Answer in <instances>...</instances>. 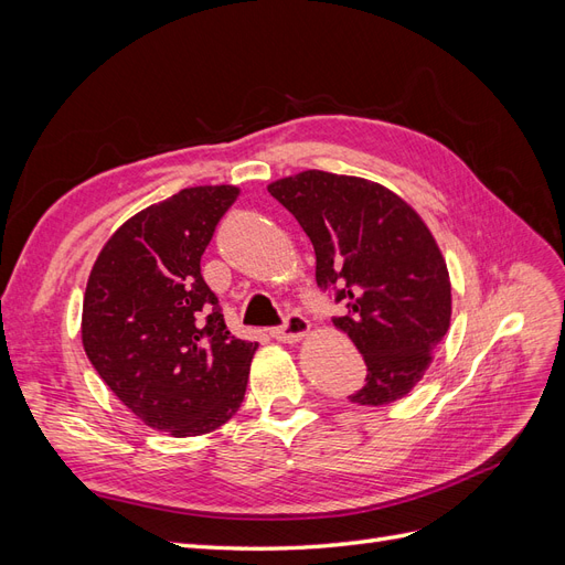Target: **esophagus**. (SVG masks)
<instances>
[{
	"instance_id": "34e87169",
	"label": "esophagus",
	"mask_w": 565,
	"mask_h": 565,
	"mask_svg": "<svg viewBox=\"0 0 565 565\" xmlns=\"http://www.w3.org/2000/svg\"><path fill=\"white\" fill-rule=\"evenodd\" d=\"M309 328H311L309 320H306L301 313H289V316H285L282 324H278V328H270V337L292 344V341L301 339L306 332H309Z\"/></svg>"
}]
</instances>
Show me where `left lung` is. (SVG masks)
Here are the masks:
<instances>
[{"label": "left lung", "mask_w": 565, "mask_h": 565, "mask_svg": "<svg viewBox=\"0 0 565 565\" xmlns=\"http://www.w3.org/2000/svg\"><path fill=\"white\" fill-rule=\"evenodd\" d=\"M316 249L320 292L344 306L332 322L367 365L349 401L388 405L424 377L450 324V278L429 228L388 188L309 169L268 185Z\"/></svg>", "instance_id": "1"}]
</instances>
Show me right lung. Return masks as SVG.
<instances>
[{
  "mask_svg": "<svg viewBox=\"0 0 565 565\" xmlns=\"http://www.w3.org/2000/svg\"><path fill=\"white\" fill-rule=\"evenodd\" d=\"M235 185L183 188L131 216L100 249L82 344L131 413L177 438L207 434L243 405L254 341L228 332L200 259Z\"/></svg>",
  "mask_w": 565,
  "mask_h": 565,
  "instance_id": "right-lung-1",
  "label": "right lung"
}]
</instances>
